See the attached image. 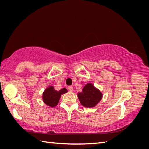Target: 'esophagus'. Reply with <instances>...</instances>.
I'll return each mask as SVG.
<instances>
[{"label":"esophagus","instance_id":"obj_1","mask_svg":"<svg viewBox=\"0 0 149 149\" xmlns=\"http://www.w3.org/2000/svg\"><path fill=\"white\" fill-rule=\"evenodd\" d=\"M68 89L70 91H72L73 90V86H68Z\"/></svg>","mask_w":149,"mask_h":149}]
</instances>
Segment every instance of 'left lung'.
I'll use <instances>...</instances> for the list:
<instances>
[{
  "label": "left lung",
  "mask_w": 149,
  "mask_h": 149,
  "mask_svg": "<svg viewBox=\"0 0 149 149\" xmlns=\"http://www.w3.org/2000/svg\"><path fill=\"white\" fill-rule=\"evenodd\" d=\"M102 97V94L91 83L84 86L81 93L78 94V97L81 104L86 107H93L97 104Z\"/></svg>",
  "instance_id": "obj_1"
}]
</instances>
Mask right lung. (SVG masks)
I'll use <instances>...</instances> for the list:
<instances>
[{"instance_id": "1", "label": "right lung", "mask_w": 149, "mask_h": 149, "mask_svg": "<svg viewBox=\"0 0 149 149\" xmlns=\"http://www.w3.org/2000/svg\"><path fill=\"white\" fill-rule=\"evenodd\" d=\"M67 91L65 88L56 91L53 86H49L43 93V101L47 106L53 107L58 104L61 94L66 93Z\"/></svg>"}]
</instances>
